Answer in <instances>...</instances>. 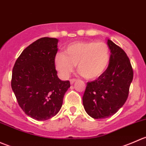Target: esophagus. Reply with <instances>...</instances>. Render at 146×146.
I'll return each mask as SVG.
<instances>
[{"mask_svg": "<svg viewBox=\"0 0 146 146\" xmlns=\"http://www.w3.org/2000/svg\"><path fill=\"white\" fill-rule=\"evenodd\" d=\"M76 81H77V80H76V79H71V80H70V84H71V85H72V84L74 83V82H76Z\"/></svg>", "mask_w": 146, "mask_h": 146, "instance_id": "obj_1", "label": "esophagus"}]
</instances>
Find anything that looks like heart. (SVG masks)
<instances>
[{
  "instance_id": "b5f03b06",
  "label": "heart",
  "mask_w": 146,
  "mask_h": 146,
  "mask_svg": "<svg viewBox=\"0 0 146 146\" xmlns=\"http://www.w3.org/2000/svg\"><path fill=\"white\" fill-rule=\"evenodd\" d=\"M110 49L104 42H76L66 47L64 53L54 58L57 72L68 78L76 65L80 74L90 80L96 79L104 73L110 61Z\"/></svg>"
}]
</instances>
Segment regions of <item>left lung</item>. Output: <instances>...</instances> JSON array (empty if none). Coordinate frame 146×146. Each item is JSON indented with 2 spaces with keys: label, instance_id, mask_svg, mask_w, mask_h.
<instances>
[{
  "label": "left lung",
  "instance_id": "left-lung-1",
  "mask_svg": "<svg viewBox=\"0 0 146 146\" xmlns=\"http://www.w3.org/2000/svg\"><path fill=\"white\" fill-rule=\"evenodd\" d=\"M111 52L107 70L97 80L87 83L82 104L87 114L94 119L114 115L124 104L133 80V72L125 51L110 39Z\"/></svg>",
  "mask_w": 146,
  "mask_h": 146
}]
</instances>
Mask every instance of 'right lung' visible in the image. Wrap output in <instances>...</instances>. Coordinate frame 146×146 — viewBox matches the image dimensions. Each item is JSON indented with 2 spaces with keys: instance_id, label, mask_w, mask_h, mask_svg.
I'll return each mask as SVG.
<instances>
[{
  "instance_id": "obj_1",
  "label": "right lung",
  "mask_w": 146,
  "mask_h": 146,
  "mask_svg": "<svg viewBox=\"0 0 146 146\" xmlns=\"http://www.w3.org/2000/svg\"><path fill=\"white\" fill-rule=\"evenodd\" d=\"M58 39L43 37L28 46L13 68L11 87L27 116L38 121L54 117L61 110L68 80L57 76L54 58Z\"/></svg>"
}]
</instances>
